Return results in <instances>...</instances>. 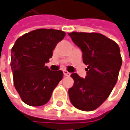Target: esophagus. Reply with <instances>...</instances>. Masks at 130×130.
<instances>
[{
    "mask_svg": "<svg viewBox=\"0 0 130 130\" xmlns=\"http://www.w3.org/2000/svg\"><path fill=\"white\" fill-rule=\"evenodd\" d=\"M63 74H64L65 76H69L70 75V73L69 72H68L66 70H63Z\"/></svg>",
    "mask_w": 130,
    "mask_h": 130,
    "instance_id": "34e87169",
    "label": "esophagus"
}]
</instances>
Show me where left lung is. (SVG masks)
<instances>
[{
    "label": "left lung",
    "instance_id": "obj_1",
    "mask_svg": "<svg viewBox=\"0 0 130 130\" xmlns=\"http://www.w3.org/2000/svg\"><path fill=\"white\" fill-rule=\"evenodd\" d=\"M83 52V62L88 65L87 75L82 78L71 74L74 80L69 88L70 100L82 111L96 109L109 97L118 79L122 57L118 44L99 33L73 31L68 34Z\"/></svg>",
    "mask_w": 130,
    "mask_h": 130
}]
</instances>
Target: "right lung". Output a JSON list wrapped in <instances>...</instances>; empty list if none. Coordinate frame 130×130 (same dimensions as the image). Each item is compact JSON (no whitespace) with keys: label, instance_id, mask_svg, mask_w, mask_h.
<instances>
[{"label":"right lung","instance_id":"add662e5","mask_svg":"<svg viewBox=\"0 0 130 130\" xmlns=\"http://www.w3.org/2000/svg\"><path fill=\"white\" fill-rule=\"evenodd\" d=\"M65 31L39 29L17 39L11 50V67L13 84L27 105H44L63 77L62 70L52 71L45 66Z\"/></svg>","mask_w":130,"mask_h":130}]
</instances>
